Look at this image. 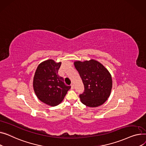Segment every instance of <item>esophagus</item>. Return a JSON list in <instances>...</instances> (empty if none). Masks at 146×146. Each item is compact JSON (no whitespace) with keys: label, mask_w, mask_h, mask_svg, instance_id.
Listing matches in <instances>:
<instances>
[{"label":"esophagus","mask_w":146,"mask_h":146,"mask_svg":"<svg viewBox=\"0 0 146 146\" xmlns=\"http://www.w3.org/2000/svg\"><path fill=\"white\" fill-rule=\"evenodd\" d=\"M71 89L73 90V89H74V85H73V84H71Z\"/></svg>","instance_id":"34e87169"}]
</instances>
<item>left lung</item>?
<instances>
[{"mask_svg":"<svg viewBox=\"0 0 146 146\" xmlns=\"http://www.w3.org/2000/svg\"><path fill=\"white\" fill-rule=\"evenodd\" d=\"M75 67L84 85V91L80 95L82 103L90 107L103 104L110 97L112 78L108 70L95 60L76 61Z\"/></svg>","mask_w":146,"mask_h":146,"instance_id":"1","label":"left lung"}]
</instances>
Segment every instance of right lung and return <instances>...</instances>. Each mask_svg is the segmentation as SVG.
<instances>
[{
  "label": "right lung",
  "instance_id": "1",
  "mask_svg": "<svg viewBox=\"0 0 146 146\" xmlns=\"http://www.w3.org/2000/svg\"><path fill=\"white\" fill-rule=\"evenodd\" d=\"M61 62L48 59L40 63L33 78L34 91L38 99L50 106L58 105L71 88L64 84L62 77L58 75Z\"/></svg>",
  "mask_w": 146,
  "mask_h": 146
}]
</instances>
